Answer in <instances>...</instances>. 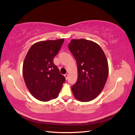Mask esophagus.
Listing matches in <instances>:
<instances>
[{
  "label": "esophagus",
  "mask_w": 135,
  "mask_h": 135,
  "mask_svg": "<svg viewBox=\"0 0 135 135\" xmlns=\"http://www.w3.org/2000/svg\"><path fill=\"white\" fill-rule=\"evenodd\" d=\"M64 76H65V78H66V79H68V74H65L64 75Z\"/></svg>",
  "instance_id": "1"
}]
</instances>
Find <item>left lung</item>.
Returning <instances> with one entry per match:
<instances>
[{"instance_id":"left-lung-1","label":"left lung","mask_w":135,"mask_h":135,"mask_svg":"<svg viewBox=\"0 0 135 135\" xmlns=\"http://www.w3.org/2000/svg\"><path fill=\"white\" fill-rule=\"evenodd\" d=\"M69 49L76 61L78 79L71 87L81 102L93 100L103 90L109 74L108 61L99 44L84 39H72Z\"/></svg>"}]
</instances>
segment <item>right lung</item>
Listing matches in <instances>:
<instances>
[{
  "mask_svg": "<svg viewBox=\"0 0 135 135\" xmlns=\"http://www.w3.org/2000/svg\"><path fill=\"white\" fill-rule=\"evenodd\" d=\"M64 42V39L46 40L30 47L23 64V75L28 91L36 99L48 101L55 99L65 81L54 63Z\"/></svg>",
  "mask_w": 135,
  "mask_h": 135,
  "instance_id": "obj_1",
  "label": "right lung"
}]
</instances>
